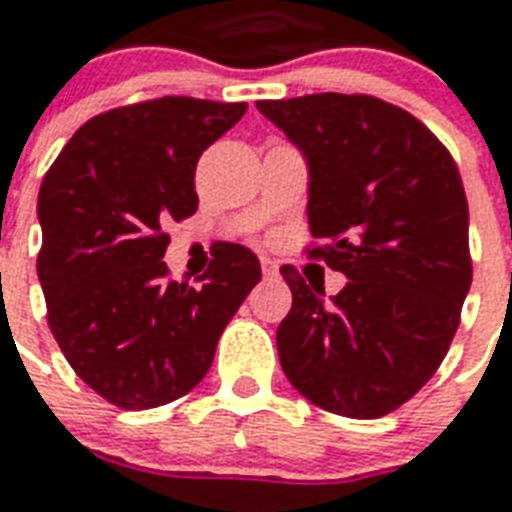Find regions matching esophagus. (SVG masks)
Instances as JSON below:
<instances>
[{
    "label": "esophagus",
    "instance_id": "esophagus-1",
    "mask_svg": "<svg viewBox=\"0 0 512 512\" xmlns=\"http://www.w3.org/2000/svg\"><path fill=\"white\" fill-rule=\"evenodd\" d=\"M260 268H263L265 276H276L279 273V263L271 260V257H260Z\"/></svg>",
    "mask_w": 512,
    "mask_h": 512
}]
</instances>
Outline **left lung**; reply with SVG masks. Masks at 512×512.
I'll use <instances>...</instances> for the list:
<instances>
[{"instance_id":"8db88e82","label":"left lung","mask_w":512,"mask_h":512,"mask_svg":"<svg viewBox=\"0 0 512 512\" xmlns=\"http://www.w3.org/2000/svg\"><path fill=\"white\" fill-rule=\"evenodd\" d=\"M308 162V249L348 276L335 297L284 265L292 311L281 369L311 404L372 420L406 404L444 361L473 281L468 199L452 154L404 108L321 92L257 100Z\"/></svg>"}]
</instances>
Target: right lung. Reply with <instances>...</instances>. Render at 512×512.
I'll use <instances>...</instances> for the list:
<instances>
[{
	"label": "right lung",
	"mask_w": 512,
	"mask_h": 512,
	"mask_svg": "<svg viewBox=\"0 0 512 512\" xmlns=\"http://www.w3.org/2000/svg\"><path fill=\"white\" fill-rule=\"evenodd\" d=\"M247 103L159 98L92 116L39 188L36 273L63 356L98 396L154 409L185 396L217 340L260 281V263L231 244L199 287L167 279L164 225L199 207V156Z\"/></svg>",
	"instance_id": "obj_1"
}]
</instances>
